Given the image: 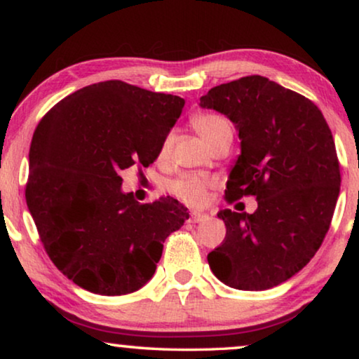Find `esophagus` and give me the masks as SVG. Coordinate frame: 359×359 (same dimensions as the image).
Masks as SVG:
<instances>
[{
  "mask_svg": "<svg viewBox=\"0 0 359 359\" xmlns=\"http://www.w3.org/2000/svg\"><path fill=\"white\" fill-rule=\"evenodd\" d=\"M210 218L208 213H203V211H191L190 215V219L194 221V223H201V221H206Z\"/></svg>",
  "mask_w": 359,
  "mask_h": 359,
  "instance_id": "esophagus-1",
  "label": "esophagus"
}]
</instances>
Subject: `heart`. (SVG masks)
Segmentation results:
<instances>
[{"label": "heart", "mask_w": 359, "mask_h": 359, "mask_svg": "<svg viewBox=\"0 0 359 359\" xmlns=\"http://www.w3.org/2000/svg\"><path fill=\"white\" fill-rule=\"evenodd\" d=\"M191 127L195 128L201 138H203L211 148L216 141H218L224 133L231 131L229 123L218 114L211 112H200L195 114L190 118ZM170 146H172V135H165L161 140V144L158 148V159L165 161L169 158ZM215 182L210 177H203V175L196 174H182L177 179L170 180L168 184V190L172 194L175 198L184 201L185 205L190 206H200L203 205L206 198H208L210 190L213 189Z\"/></svg>", "instance_id": "obj_1"}]
</instances>
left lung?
Masks as SVG:
<instances>
[{
	"instance_id": "obj_1",
	"label": "left lung",
	"mask_w": 359,
	"mask_h": 359,
	"mask_svg": "<svg viewBox=\"0 0 359 359\" xmlns=\"http://www.w3.org/2000/svg\"><path fill=\"white\" fill-rule=\"evenodd\" d=\"M200 105L239 130L226 200L259 201L252 215L219 211L226 237L210 269L236 290H270L309 264L330 228L341 182L332 131L312 100L259 74L215 86Z\"/></svg>"
}]
</instances>
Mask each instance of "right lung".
Here are the masks:
<instances>
[{"mask_svg":"<svg viewBox=\"0 0 359 359\" xmlns=\"http://www.w3.org/2000/svg\"><path fill=\"white\" fill-rule=\"evenodd\" d=\"M185 100L123 81H104L53 105L34 131L27 208L55 266L102 296L153 278L163 242L189 213L172 196L138 203L120 170L148 168Z\"/></svg>","mask_w":359,"mask_h":359,"instance_id":"obj_1","label":"right lung"}]
</instances>
